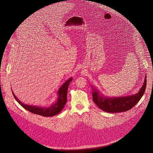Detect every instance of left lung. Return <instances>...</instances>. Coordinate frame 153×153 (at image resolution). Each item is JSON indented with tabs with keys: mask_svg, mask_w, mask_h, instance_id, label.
<instances>
[{
	"mask_svg": "<svg viewBox=\"0 0 153 153\" xmlns=\"http://www.w3.org/2000/svg\"><path fill=\"white\" fill-rule=\"evenodd\" d=\"M91 87L93 101L99 108L108 113H118L130 110L140 101L146 89V76L144 77L143 85L138 93L124 97H107L95 87Z\"/></svg>",
	"mask_w": 153,
	"mask_h": 153,
	"instance_id": "left-lung-1",
	"label": "left lung"
}]
</instances>
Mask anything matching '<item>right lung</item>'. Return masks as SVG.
Here are the masks:
<instances>
[{
	"label": "right lung",
	"mask_w": 153,
	"mask_h": 153,
	"mask_svg": "<svg viewBox=\"0 0 153 153\" xmlns=\"http://www.w3.org/2000/svg\"><path fill=\"white\" fill-rule=\"evenodd\" d=\"M72 80V77H70L68 80L64 82L61 87L59 88L58 91L57 92L58 98L54 103L48 107H43L40 106L36 105H28L20 102L16 97L13 92H12L13 95L15 100H17L20 105L23 107L27 110L31 112V113L42 115L43 117H52L58 114L59 112L64 108V105L67 102V94H68V89L69 85V83Z\"/></svg>",
	"instance_id": "right-lung-1"
}]
</instances>
